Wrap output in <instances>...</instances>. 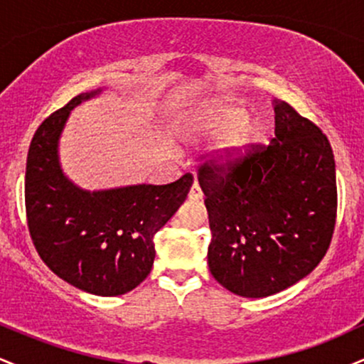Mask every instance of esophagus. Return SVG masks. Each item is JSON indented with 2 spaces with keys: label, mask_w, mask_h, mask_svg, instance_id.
Returning <instances> with one entry per match:
<instances>
[{
  "label": "esophagus",
  "mask_w": 364,
  "mask_h": 364,
  "mask_svg": "<svg viewBox=\"0 0 364 364\" xmlns=\"http://www.w3.org/2000/svg\"><path fill=\"white\" fill-rule=\"evenodd\" d=\"M188 198L190 200H202L203 198V193H202V190H200V185L198 183H193V186H191V190H190V193H188Z\"/></svg>",
  "instance_id": "1"
}]
</instances>
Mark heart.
Listing matches in <instances>:
<instances>
[{"mask_svg": "<svg viewBox=\"0 0 364 364\" xmlns=\"http://www.w3.org/2000/svg\"><path fill=\"white\" fill-rule=\"evenodd\" d=\"M186 129L191 136H223L212 156L219 166L240 162L250 152L258 136L257 119L246 118L245 107L224 101H210L196 107L188 116Z\"/></svg>", "mask_w": 364, "mask_h": 364, "instance_id": "1", "label": "heart"}]
</instances>
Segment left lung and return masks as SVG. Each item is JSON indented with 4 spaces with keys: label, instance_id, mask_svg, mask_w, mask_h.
Returning <instances> with one entry per match:
<instances>
[{
    "label": "left lung",
    "instance_id": "obj_1",
    "mask_svg": "<svg viewBox=\"0 0 364 364\" xmlns=\"http://www.w3.org/2000/svg\"><path fill=\"white\" fill-rule=\"evenodd\" d=\"M275 139L240 162L198 169L212 241L208 269L243 298H265L321 262L337 214L336 161L327 136L287 102L274 101Z\"/></svg>",
    "mask_w": 364,
    "mask_h": 364
}]
</instances>
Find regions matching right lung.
Returning <instances> with one entry per match:
<instances>
[{
    "label": "right lung",
    "mask_w": 364,
    "mask_h": 364,
    "mask_svg": "<svg viewBox=\"0 0 364 364\" xmlns=\"http://www.w3.org/2000/svg\"><path fill=\"white\" fill-rule=\"evenodd\" d=\"M101 92L77 95L37 128L27 156L25 208L37 253L58 277L90 294L119 296L150 274L154 236L185 202L193 176L99 191L73 185L58 156L61 132L73 107Z\"/></svg>",
    "instance_id": "obj_1"
}]
</instances>
